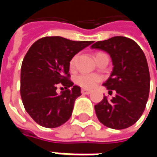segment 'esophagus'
Segmentation results:
<instances>
[{"mask_svg":"<svg viewBox=\"0 0 157 157\" xmlns=\"http://www.w3.org/2000/svg\"><path fill=\"white\" fill-rule=\"evenodd\" d=\"M81 93L83 94H90L92 93V91H90V90H86V89H82Z\"/></svg>","mask_w":157,"mask_h":157,"instance_id":"1","label":"esophagus"}]
</instances>
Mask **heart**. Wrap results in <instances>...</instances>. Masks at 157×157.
<instances>
[{"label":"heart","instance_id":"1","mask_svg":"<svg viewBox=\"0 0 157 157\" xmlns=\"http://www.w3.org/2000/svg\"><path fill=\"white\" fill-rule=\"evenodd\" d=\"M75 57H73L71 61V66H73L75 63ZM101 80V77L98 74H88V73H82L78 75L76 78V82L84 88L94 87Z\"/></svg>","mask_w":157,"mask_h":157}]
</instances>
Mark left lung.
Returning <instances> with one entry per match:
<instances>
[{"label":"left lung","mask_w":157,"mask_h":157,"mask_svg":"<svg viewBox=\"0 0 157 157\" xmlns=\"http://www.w3.org/2000/svg\"><path fill=\"white\" fill-rule=\"evenodd\" d=\"M107 52L112 58L113 71L103 86L115 97L94 105L101 123L113 129H124L134 125L142 116L149 94L150 76L147 59L134 40L113 36L91 46Z\"/></svg>","instance_id":"left-lung-1"}]
</instances>
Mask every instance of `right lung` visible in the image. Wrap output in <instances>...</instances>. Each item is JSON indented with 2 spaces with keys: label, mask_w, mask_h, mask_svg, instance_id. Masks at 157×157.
Masks as SVG:
<instances>
[{
  "label": "right lung",
  "mask_w": 157,
  "mask_h": 157,
  "mask_svg": "<svg viewBox=\"0 0 157 157\" xmlns=\"http://www.w3.org/2000/svg\"><path fill=\"white\" fill-rule=\"evenodd\" d=\"M93 43L45 36L29 49L21 63V97L25 110L40 126L57 128L71 116L81 89L69 79L70 61ZM61 84L66 91L57 94Z\"/></svg>",
  "instance_id": "1"
}]
</instances>
